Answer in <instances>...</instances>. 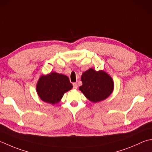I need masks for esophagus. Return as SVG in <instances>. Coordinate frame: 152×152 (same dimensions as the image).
<instances>
[{"mask_svg":"<svg viewBox=\"0 0 152 152\" xmlns=\"http://www.w3.org/2000/svg\"><path fill=\"white\" fill-rule=\"evenodd\" d=\"M72 85H73V88L74 89H77V88H78V86H77L76 83H73Z\"/></svg>","mask_w":152,"mask_h":152,"instance_id":"esophagus-1","label":"esophagus"}]
</instances>
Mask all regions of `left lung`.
<instances>
[{
	"mask_svg": "<svg viewBox=\"0 0 152 152\" xmlns=\"http://www.w3.org/2000/svg\"><path fill=\"white\" fill-rule=\"evenodd\" d=\"M81 80L82 86L79 90L94 103L105 99L113 90L114 84L111 77L104 71L97 72L90 68L82 74Z\"/></svg>",
	"mask_w": 152,
	"mask_h": 152,
	"instance_id": "left-lung-1",
	"label": "left lung"
}]
</instances>
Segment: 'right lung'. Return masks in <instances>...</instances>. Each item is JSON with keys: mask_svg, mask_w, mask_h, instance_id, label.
Masks as SVG:
<instances>
[{"mask_svg": "<svg viewBox=\"0 0 152 152\" xmlns=\"http://www.w3.org/2000/svg\"><path fill=\"white\" fill-rule=\"evenodd\" d=\"M72 88V85L66 76L51 72L41 77L36 89L38 96L43 102L55 104L60 102L65 92Z\"/></svg>", "mask_w": 152, "mask_h": 152, "instance_id": "1", "label": "right lung"}]
</instances>
